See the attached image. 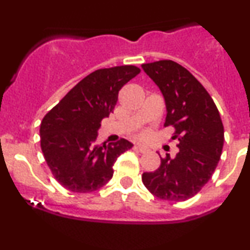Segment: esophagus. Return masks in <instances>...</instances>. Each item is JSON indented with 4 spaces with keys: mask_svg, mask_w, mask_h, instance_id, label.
I'll use <instances>...</instances> for the list:
<instances>
[{
    "mask_svg": "<svg viewBox=\"0 0 250 250\" xmlns=\"http://www.w3.org/2000/svg\"><path fill=\"white\" fill-rule=\"evenodd\" d=\"M135 148H136L140 153H146V151H148V148L145 147V146H142V145H136L135 146Z\"/></svg>",
    "mask_w": 250,
    "mask_h": 250,
    "instance_id": "34e87169",
    "label": "esophagus"
}]
</instances>
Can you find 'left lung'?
<instances>
[{
  "instance_id": "1",
  "label": "left lung",
  "mask_w": 250,
  "mask_h": 250,
  "mask_svg": "<svg viewBox=\"0 0 250 250\" xmlns=\"http://www.w3.org/2000/svg\"><path fill=\"white\" fill-rule=\"evenodd\" d=\"M143 70L161 89L167 116L174 128L179 153L161 157L155 171L142 174V182L162 200L186 201L213 176L222 154L225 130L213 99L185 67L171 60L143 63Z\"/></svg>"
}]
</instances>
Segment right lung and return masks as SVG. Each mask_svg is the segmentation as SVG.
<instances>
[{"mask_svg":"<svg viewBox=\"0 0 250 250\" xmlns=\"http://www.w3.org/2000/svg\"><path fill=\"white\" fill-rule=\"evenodd\" d=\"M141 69L102 68L81 80L43 117L41 149L57 182L73 193H91L113 177L117 156L133 147L125 139L95 145L101 121L113 113L119 91Z\"/></svg>","mask_w":250,"mask_h":250,"instance_id":"add662e5","label":"right lung"}]
</instances>
